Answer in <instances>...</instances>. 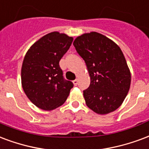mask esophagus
<instances>
[{"label": "esophagus", "mask_w": 149, "mask_h": 149, "mask_svg": "<svg viewBox=\"0 0 149 149\" xmlns=\"http://www.w3.org/2000/svg\"><path fill=\"white\" fill-rule=\"evenodd\" d=\"M72 83H73V84H74V85L77 86L78 84V80H74L73 81H72Z\"/></svg>", "instance_id": "34e87169"}]
</instances>
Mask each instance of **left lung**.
<instances>
[{"label":"left lung","mask_w":149,"mask_h":149,"mask_svg":"<svg viewBox=\"0 0 149 149\" xmlns=\"http://www.w3.org/2000/svg\"><path fill=\"white\" fill-rule=\"evenodd\" d=\"M85 61L91 83L84 91L86 105L100 114H109L122 105L130 90L131 74L120 47L105 35L85 33L73 42Z\"/></svg>","instance_id":"1"}]
</instances>
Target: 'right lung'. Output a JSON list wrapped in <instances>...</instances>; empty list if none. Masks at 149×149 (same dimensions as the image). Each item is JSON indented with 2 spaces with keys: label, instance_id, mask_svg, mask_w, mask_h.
<instances>
[{
  "label": "right lung",
  "instance_id": "right-lung-1",
  "mask_svg": "<svg viewBox=\"0 0 149 149\" xmlns=\"http://www.w3.org/2000/svg\"><path fill=\"white\" fill-rule=\"evenodd\" d=\"M72 40V37L54 31L39 38L27 50L22 65V87L38 108L52 111L69 96L73 84L64 79L59 61Z\"/></svg>",
  "mask_w": 149,
  "mask_h": 149
}]
</instances>
